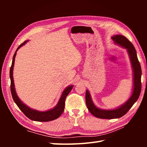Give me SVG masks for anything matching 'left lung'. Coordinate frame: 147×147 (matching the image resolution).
I'll use <instances>...</instances> for the list:
<instances>
[{
  "mask_svg": "<svg viewBox=\"0 0 147 147\" xmlns=\"http://www.w3.org/2000/svg\"><path fill=\"white\" fill-rule=\"evenodd\" d=\"M112 39L114 40L115 43L126 49L127 52H128L133 70L134 88L132 95L128 99V100L121 107L115 109H112V110H102V109L96 107L93 104L89 92L86 90L85 99L87 108L90 113L100 119H115L123 116L128 112L129 109L132 107L133 104L138 99L142 90L141 65H140V62L137 57L136 50L133 45L125 36L121 35H114L112 37Z\"/></svg>",
  "mask_w": 147,
  "mask_h": 147,
  "instance_id": "1",
  "label": "left lung"
}]
</instances>
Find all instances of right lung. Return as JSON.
<instances>
[{"mask_svg": "<svg viewBox=\"0 0 147 147\" xmlns=\"http://www.w3.org/2000/svg\"><path fill=\"white\" fill-rule=\"evenodd\" d=\"M27 42L28 40L24 42L23 43H21V44L18 47L16 51L14 53L13 59H12V65L10 68L11 92L12 98H13L16 104L18 105V107L20 108V109L22 112H23V114L25 115L27 117L30 119L31 120L35 121H40V122H47V121H51L53 120H55L60 116V115L62 114V112H63L64 110L65 98H66V96L71 91V90L73 89V86L72 85V86H68L64 90V92L62 93L60 99H59V101L58 102L57 105H56L54 109H51V110L49 111H45V112H40L36 110H33V109H30L25 104H24L20 100V99L18 98V96L16 94V92L15 91L12 73H13V68H14L15 57H16V52L18 51V50L21 47L24 45Z\"/></svg>", "mask_w": 147, "mask_h": 147, "instance_id": "right-lung-1", "label": "right lung"}]
</instances>
